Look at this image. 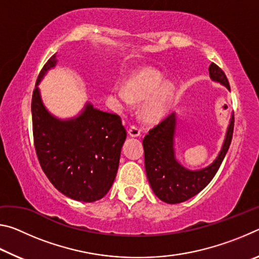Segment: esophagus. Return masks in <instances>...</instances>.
<instances>
[{
    "label": "esophagus",
    "instance_id": "1",
    "mask_svg": "<svg viewBox=\"0 0 259 259\" xmlns=\"http://www.w3.org/2000/svg\"><path fill=\"white\" fill-rule=\"evenodd\" d=\"M128 134L130 137H139L140 136V129L138 128V126L136 125H131L129 130H128Z\"/></svg>",
    "mask_w": 259,
    "mask_h": 259
}]
</instances>
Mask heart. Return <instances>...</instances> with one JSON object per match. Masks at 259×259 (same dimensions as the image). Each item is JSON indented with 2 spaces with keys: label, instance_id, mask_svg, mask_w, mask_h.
I'll return each instance as SVG.
<instances>
[{
  "label": "heart",
  "instance_id": "obj_1",
  "mask_svg": "<svg viewBox=\"0 0 259 259\" xmlns=\"http://www.w3.org/2000/svg\"><path fill=\"white\" fill-rule=\"evenodd\" d=\"M175 94V85L152 67H144L129 78L128 84L116 83L109 91V100L116 111H124L135 102L145 100L142 115L147 121L161 119L168 111Z\"/></svg>",
  "mask_w": 259,
  "mask_h": 259
}]
</instances>
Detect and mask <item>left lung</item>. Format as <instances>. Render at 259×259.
Returning a JSON list of instances; mask_svg holds the SVG:
<instances>
[{
  "label": "left lung",
  "mask_w": 259,
  "mask_h": 259,
  "mask_svg": "<svg viewBox=\"0 0 259 259\" xmlns=\"http://www.w3.org/2000/svg\"><path fill=\"white\" fill-rule=\"evenodd\" d=\"M209 76L211 81L221 83L230 90L229 81L224 72L213 63L209 66ZM233 125L234 117L232 114L224 142L217 157L212 163L196 170L187 169L176 157V113L170 114L160 124L150 130L143 140L145 170L148 183L157 198L165 203L176 204L187 201L202 191L214 177L229 151Z\"/></svg>",
  "instance_id": "obj_1"
}]
</instances>
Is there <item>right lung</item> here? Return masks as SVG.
<instances>
[{"mask_svg":"<svg viewBox=\"0 0 259 259\" xmlns=\"http://www.w3.org/2000/svg\"><path fill=\"white\" fill-rule=\"evenodd\" d=\"M57 61L56 55L48 60L33 93L35 150L57 190L69 199L95 202L113 185L126 131L119 115L95 108L89 102L69 119H59L48 111L38 84Z\"/></svg>","mask_w":259,"mask_h":259,"instance_id":"right-lung-1","label":"right lung"}]
</instances>
